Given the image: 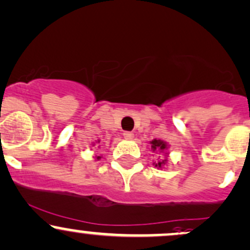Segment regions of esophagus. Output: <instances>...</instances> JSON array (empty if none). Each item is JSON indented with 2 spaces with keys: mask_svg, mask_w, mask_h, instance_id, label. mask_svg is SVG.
I'll list each match as a JSON object with an SVG mask.
<instances>
[{
  "mask_svg": "<svg viewBox=\"0 0 250 250\" xmlns=\"http://www.w3.org/2000/svg\"><path fill=\"white\" fill-rule=\"evenodd\" d=\"M123 137H125V140L131 141L134 138V134L130 133V131H125V133H123Z\"/></svg>",
  "mask_w": 250,
  "mask_h": 250,
  "instance_id": "34e87169",
  "label": "esophagus"
}]
</instances>
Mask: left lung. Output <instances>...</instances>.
Masks as SVG:
<instances>
[{
  "label": "left lung",
  "instance_id": "1",
  "mask_svg": "<svg viewBox=\"0 0 250 250\" xmlns=\"http://www.w3.org/2000/svg\"><path fill=\"white\" fill-rule=\"evenodd\" d=\"M150 146H151V151L156 152V154H163L164 158H162L161 161L154 162L155 167L157 169H164V167H167V163H169V150L170 146L167 142H165L163 140H157V138H154L152 141H150ZM161 157V156H159Z\"/></svg>",
  "mask_w": 250,
  "mask_h": 250
}]
</instances>
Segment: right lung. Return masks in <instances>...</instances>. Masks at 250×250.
Masks as SVG:
<instances>
[{"label":"right lung","instance_id":"obj_1","mask_svg":"<svg viewBox=\"0 0 250 250\" xmlns=\"http://www.w3.org/2000/svg\"><path fill=\"white\" fill-rule=\"evenodd\" d=\"M96 143H98V144H99V143H100V140H98V141H95V142H93V143H92V146H94ZM98 148H100V146H98ZM95 159H96V161H99V159H101V156H96V157H95Z\"/></svg>","mask_w":250,"mask_h":250}]
</instances>
